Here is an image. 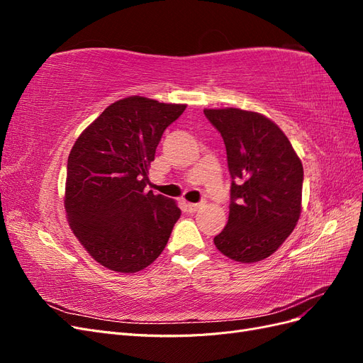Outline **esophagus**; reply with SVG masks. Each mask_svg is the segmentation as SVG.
I'll use <instances>...</instances> for the list:
<instances>
[{
    "label": "esophagus",
    "mask_w": 363,
    "mask_h": 363,
    "mask_svg": "<svg viewBox=\"0 0 363 363\" xmlns=\"http://www.w3.org/2000/svg\"><path fill=\"white\" fill-rule=\"evenodd\" d=\"M188 208H189V212L195 213L196 211H200L201 204H200V203H189V204H188Z\"/></svg>",
    "instance_id": "esophagus-1"
}]
</instances>
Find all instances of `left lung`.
I'll list each match as a JSON object with an SVG mask.
<instances>
[{
	"label": "left lung",
	"instance_id": "left-lung-1",
	"mask_svg": "<svg viewBox=\"0 0 363 363\" xmlns=\"http://www.w3.org/2000/svg\"><path fill=\"white\" fill-rule=\"evenodd\" d=\"M204 115L224 139L232 175L228 221L213 242L236 262L267 259L298 223L301 160L267 116L235 107L204 108Z\"/></svg>",
	"mask_w": 363,
	"mask_h": 363
}]
</instances>
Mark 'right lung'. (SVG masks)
<instances>
[{"label": "right lung", "mask_w": 363, "mask_h": 363, "mask_svg": "<svg viewBox=\"0 0 363 363\" xmlns=\"http://www.w3.org/2000/svg\"><path fill=\"white\" fill-rule=\"evenodd\" d=\"M184 108L127 96L108 106L75 140L65 211L75 238L107 269L138 272L167 247L182 211L145 186L164 128Z\"/></svg>", "instance_id": "right-lung-1"}]
</instances>
